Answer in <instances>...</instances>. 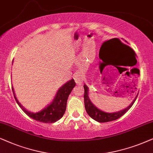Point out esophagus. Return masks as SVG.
I'll return each mask as SVG.
<instances>
[{
	"label": "esophagus",
	"mask_w": 153,
	"mask_h": 153,
	"mask_svg": "<svg viewBox=\"0 0 153 153\" xmlns=\"http://www.w3.org/2000/svg\"><path fill=\"white\" fill-rule=\"evenodd\" d=\"M74 80L76 84H81L82 82V75L80 73H76L74 76Z\"/></svg>",
	"instance_id": "1"
}]
</instances>
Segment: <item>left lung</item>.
I'll return each mask as SVG.
<instances>
[{
  "instance_id": "1",
  "label": "left lung",
  "mask_w": 153,
  "mask_h": 153,
  "mask_svg": "<svg viewBox=\"0 0 153 153\" xmlns=\"http://www.w3.org/2000/svg\"><path fill=\"white\" fill-rule=\"evenodd\" d=\"M115 40H118L119 42L120 45L118 46L117 42H113V45H111L109 47L110 50H116L119 51V52H120L123 54L124 53V48H126V49H129L130 50H131L132 49L129 48V47H128L126 45H124L123 43L120 41L118 39H113ZM113 40H110V41H112ZM109 41V40H108ZM84 89H85V94H84V101H85V110H86L87 113L88 115L90 116V117L92 118V119L94 120L99 122V123H107V122H111L115 120L118 119L120 117H122L124 114H125L127 112L129 111L130 108H131L132 105H133L134 103L135 102L136 98H137L138 94L136 95L135 99H134V101H132L131 104H130L127 108H126L123 111L116 112V113H106V112H104L103 111H101L100 109L98 108L97 107H96L94 105L91 103L89 97V88L86 85H84Z\"/></svg>"
}]
</instances>
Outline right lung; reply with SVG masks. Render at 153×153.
I'll use <instances>...</instances> for the list:
<instances>
[{
    "instance_id": "obj_1",
    "label": "right lung",
    "mask_w": 153,
    "mask_h": 153,
    "mask_svg": "<svg viewBox=\"0 0 153 153\" xmlns=\"http://www.w3.org/2000/svg\"><path fill=\"white\" fill-rule=\"evenodd\" d=\"M75 86V82L73 79L67 82L66 84H64L59 89L50 104H49L46 108L38 113H32L22 106L16 97L13 87V91L17 104L28 117L40 123H54L60 120L65 113L68 97Z\"/></svg>"
}]
</instances>
